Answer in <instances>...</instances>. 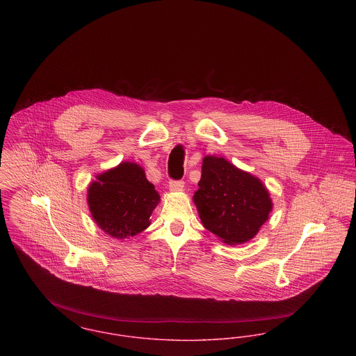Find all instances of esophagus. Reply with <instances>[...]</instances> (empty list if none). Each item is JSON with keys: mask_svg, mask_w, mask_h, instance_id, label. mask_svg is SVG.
Wrapping results in <instances>:
<instances>
[{"mask_svg": "<svg viewBox=\"0 0 356 356\" xmlns=\"http://www.w3.org/2000/svg\"><path fill=\"white\" fill-rule=\"evenodd\" d=\"M184 181L183 180H170V188L172 191H180L181 188H184Z\"/></svg>", "mask_w": 356, "mask_h": 356, "instance_id": "1", "label": "esophagus"}]
</instances>
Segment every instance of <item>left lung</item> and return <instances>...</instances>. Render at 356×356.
Returning <instances> with one entry per match:
<instances>
[{
    "label": "left lung",
    "mask_w": 356,
    "mask_h": 356,
    "mask_svg": "<svg viewBox=\"0 0 356 356\" xmlns=\"http://www.w3.org/2000/svg\"><path fill=\"white\" fill-rule=\"evenodd\" d=\"M199 186L193 202L204 227L229 245L251 240L268 219L266 186L222 157H204Z\"/></svg>",
    "instance_id": "left-lung-1"
}]
</instances>
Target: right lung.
Masks as SVG:
<instances>
[{"mask_svg": "<svg viewBox=\"0 0 356 356\" xmlns=\"http://www.w3.org/2000/svg\"><path fill=\"white\" fill-rule=\"evenodd\" d=\"M160 202L144 170L135 163H121L99 176L88 191L92 218L111 236H135L149 227L152 211Z\"/></svg>", "mask_w": 356, "mask_h": 356, "instance_id": "add662e5", "label": "right lung"}]
</instances>
